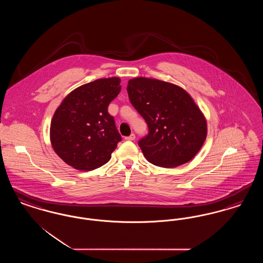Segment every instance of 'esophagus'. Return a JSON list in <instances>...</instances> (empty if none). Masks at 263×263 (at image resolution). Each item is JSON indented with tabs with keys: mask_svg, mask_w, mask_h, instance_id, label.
Returning <instances> with one entry per match:
<instances>
[{
	"mask_svg": "<svg viewBox=\"0 0 263 263\" xmlns=\"http://www.w3.org/2000/svg\"><path fill=\"white\" fill-rule=\"evenodd\" d=\"M135 138H136V136H135V134H131L130 136H128V137H125V140H127V141H134V140H135Z\"/></svg>",
	"mask_w": 263,
	"mask_h": 263,
	"instance_id": "1",
	"label": "esophagus"
}]
</instances>
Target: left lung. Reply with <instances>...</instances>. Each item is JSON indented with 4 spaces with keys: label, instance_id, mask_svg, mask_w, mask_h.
Wrapping results in <instances>:
<instances>
[{
    "label": "left lung",
    "instance_id": "obj_1",
    "mask_svg": "<svg viewBox=\"0 0 263 263\" xmlns=\"http://www.w3.org/2000/svg\"><path fill=\"white\" fill-rule=\"evenodd\" d=\"M130 102L148 124L149 133L138 145L145 158L162 167L192 160L207 136L206 119L183 88L156 79L128 82Z\"/></svg>",
    "mask_w": 263,
    "mask_h": 263
}]
</instances>
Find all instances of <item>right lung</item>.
I'll return each mask as SVG.
<instances>
[{"mask_svg": "<svg viewBox=\"0 0 263 263\" xmlns=\"http://www.w3.org/2000/svg\"><path fill=\"white\" fill-rule=\"evenodd\" d=\"M120 79H99L71 91L53 115L55 153L76 170L88 172L107 163L121 136L108 105L120 92Z\"/></svg>", "mask_w": 263, "mask_h": 263, "instance_id": "1", "label": "right lung"}]
</instances>
